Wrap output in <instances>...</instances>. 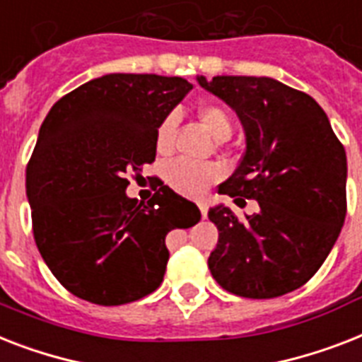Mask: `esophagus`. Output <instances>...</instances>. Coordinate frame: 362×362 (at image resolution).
Listing matches in <instances>:
<instances>
[{
    "label": "esophagus",
    "instance_id": "1",
    "mask_svg": "<svg viewBox=\"0 0 362 362\" xmlns=\"http://www.w3.org/2000/svg\"><path fill=\"white\" fill-rule=\"evenodd\" d=\"M199 210H201V216L206 217L208 216V206L204 202H199Z\"/></svg>",
    "mask_w": 362,
    "mask_h": 362
}]
</instances>
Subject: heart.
I'll return each mask as SVG.
<instances>
[{"label": "heart", "mask_w": 362, "mask_h": 362, "mask_svg": "<svg viewBox=\"0 0 362 362\" xmlns=\"http://www.w3.org/2000/svg\"><path fill=\"white\" fill-rule=\"evenodd\" d=\"M199 120L202 126L216 137L217 141H227L232 134V120L228 113L223 107L216 104H204L197 111ZM178 128V115L169 113L165 119L161 120L156 132V148L161 154H165L173 148L175 143V134ZM221 175L219 167L211 163H199L191 160H175L171 161L165 169V178L169 186L175 187L178 193L184 195H199L206 189L210 182L217 180Z\"/></svg>", "instance_id": "heart-1"}]
</instances>
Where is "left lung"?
Returning <instances> with one entry per match:
<instances>
[{"label": "left lung", "instance_id": "8db88e82", "mask_svg": "<svg viewBox=\"0 0 362 362\" xmlns=\"http://www.w3.org/2000/svg\"><path fill=\"white\" fill-rule=\"evenodd\" d=\"M236 111L245 152L219 193L258 202L238 219L230 208L208 211L219 230L211 277L227 292L272 299L303 286L333 249L346 217V152L325 111L308 95L272 78H197ZM244 199H242L241 197Z\"/></svg>", "mask_w": 362, "mask_h": 362}]
</instances>
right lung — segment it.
Instances as JSON below:
<instances>
[{
    "instance_id": "add662e5",
    "label": "right lung",
    "mask_w": 362,
    "mask_h": 362,
    "mask_svg": "<svg viewBox=\"0 0 362 362\" xmlns=\"http://www.w3.org/2000/svg\"><path fill=\"white\" fill-rule=\"evenodd\" d=\"M189 90L184 78L105 74L46 115L25 191L35 243L70 293L104 307L145 298L165 275L167 232L201 219L163 184L146 204L126 195L128 175L154 161L160 122Z\"/></svg>"
}]
</instances>
